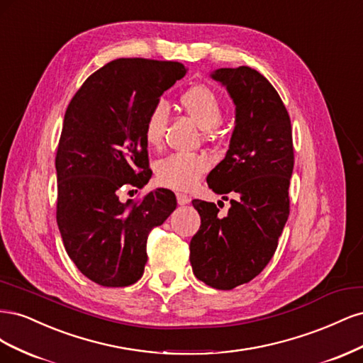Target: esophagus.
<instances>
[{
    "label": "esophagus",
    "instance_id": "obj_1",
    "mask_svg": "<svg viewBox=\"0 0 363 363\" xmlns=\"http://www.w3.org/2000/svg\"><path fill=\"white\" fill-rule=\"evenodd\" d=\"M189 201H191V199L186 194H177V203L180 204V206H184V204H189Z\"/></svg>",
    "mask_w": 363,
    "mask_h": 363
}]
</instances>
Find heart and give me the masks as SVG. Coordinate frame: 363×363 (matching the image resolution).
Instances as JSON below:
<instances>
[{
	"label": "heart",
	"instance_id": "obj_1",
	"mask_svg": "<svg viewBox=\"0 0 363 363\" xmlns=\"http://www.w3.org/2000/svg\"><path fill=\"white\" fill-rule=\"evenodd\" d=\"M180 104L196 124L208 133L223 119V103L219 96L204 84H195L180 95ZM169 119V108L164 101H157L147 115L144 124V139L150 148L163 144L164 131ZM211 167V162L201 155L175 152L157 163L156 179L164 188L189 191L199 183L201 175Z\"/></svg>",
	"mask_w": 363,
	"mask_h": 363
}]
</instances>
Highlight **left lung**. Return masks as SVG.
<instances>
[{"label":"left lung","instance_id":"8db88e82","mask_svg":"<svg viewBox=\"0 0 363 363\" xmlns=\"http://www.w3.org/2000/svg\"><path fill=\"white\" fill-rule=\"evenodd\" d=\"M211 75L232 96L236 125L207 184L232 206L218 216L219 204L192 201L201 225L191 239L189 259L196 279L228 291L259 276L277 250L289 216L292 127L280 95L256 69L219 68Z\"/></svg>","mask_w":363,"mask_h":363}]
</instances>
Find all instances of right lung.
<instances>
[{"mask_svg":"<svg viewBox=\"0 0 363 363\" xmlns=\"http://www.w3.org/2000/svg\"><path fill=\"white\" fill-rule=\"evenodd\" d=\"M186 69L179 62L116 59L86 79L63 119L56 155L57 225L83 276L107 288L136 283L147 263V239L177 207L156 189L121 203V188L151 179L144 124L160 95Z\"/></svg>","mask_w":363,"mask_h":363,"instance_id":"add662e5","label":"right lung"}]
</instances>
